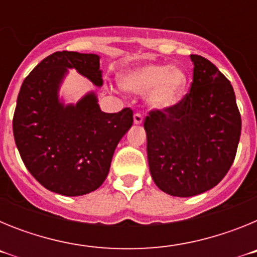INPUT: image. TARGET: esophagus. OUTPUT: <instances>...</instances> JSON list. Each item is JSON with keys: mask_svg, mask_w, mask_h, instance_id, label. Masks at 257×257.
<instances>
[{"mask_svg": "<svg viewBox=\"0 0 257 257\" xmlns=\"http://www.w3.org/2000/svg\"><path fill=\"white\" fill-rule=\"evenodd\" d=\"M134 123L135 124L143 123V115L140 114V113H135V114H134Z\"/></svg>", "mask_w": 257, "mask_h": 257, "instance_id": "1", "label": "esophagus"}]
</instances>
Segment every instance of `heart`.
<instances>
[{
  "mask_svg": "<svg viewBox=\"0 0 257 257\" xmlns=\"http://www.w3.org/2000/svg\"><path fill=\"white\" fill-rule=\"evenodd\" d=\"M119 83L134 94L148 92V103L154 109H169L183 97L188 78L183 69L162 64H147L126 70Z\"/></svg>",
  "mask_w": 257,
  "mask_h": 257,
  "instance_id": "heart-1",
  "label": "heart"
}]
</instances>
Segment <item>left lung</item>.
I'll use <instances>...</instances> for the list:
<instances>
[{
	"label": "left lung",
	"mask_w": 257,
	"mask_h": 257,
	"mask_svg": "<svg viewBox=\"0 0 257 257\" xmlns=\"http://www.w3.org/2000/svg\"><path fill=\"white\" fill-rule=\"evenodd\" d=\"M190 91L174 106L145 117L151 175L162 192L193 197L222 180L237 153L240 114L233 86L215 65L190 55Z\"/></svg>",
	"instance_id": "8db88e82"
}]
</instances>
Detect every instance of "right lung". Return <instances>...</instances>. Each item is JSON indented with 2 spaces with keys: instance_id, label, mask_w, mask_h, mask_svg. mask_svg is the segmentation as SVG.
I'll return each mask as SVG.
<instances>
[{
  "instance_id": "add662e5",
  "label": "right lung",
  "mask_w": 257,
  "mask_h": 257,
  "mask_svg": "<svg viewBox=\"0 0 257 257\" xmlns=\"http://www.w3.org/2000/svg\"><path fill=\"white\" fill-rule=\"evenodd\" d=\"M96 54L58 51L45 58L24 79L13 118L15 144L32 176L61 196L91 193L108 176L113 153L133 126V110L104 113L95 92L77 104L59 100L68 69L100 87Z\"/></svg>"
}]
</instances>
